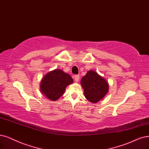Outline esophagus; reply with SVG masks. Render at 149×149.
<instances>
[{"instance_id": "obj_1", "label": "esophagus", "mask_w": 149, "mask_h": 149, "mask_svg": "<svg viewBox=\"0 0 149 149\" xmlns=\"http://www.w3.org/2000/svg\"><path fill=\"white\" fill-rule=\"evenodd\" d=\"M74 79H75V81L76 82H78L79 79H80V76L79 75H76L74 76Z\"/></svg>"}]
</instances>
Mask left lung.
<instances>
[{
  "instance_id": "obj_1",
  "label": "left lung",
  "mask_w": 149,
  "mask_h": 149,
  "mask_svg": "<svg viewBox=\"0 0 149 149\" xmlns=\"http://www.w3.org/2000/svg\"><path fill=\"white\" fill-rule=\"evenodd\" d=\"M80 84L84 90L85 97L92 103L101 101L109 91L108 81L93 70L87 72L81 78Z\"/></svg>"
}]
</instances>
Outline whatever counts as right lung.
<instances>
[{
  "instance_id": "obj_1",
  "label": "right lung",
  "mask_w": 149,
  "mask_h": 149,
  "mask_svg": "<svg viewBox=\"0 0 149 149\" xmlns=\"http://www.w3.org/2000/svg\"><path fill=\"white\" fill-rule=\"evenodd\" d=\"M74 82L71 76L59 69L49 71L40 81L42 94L52 101H56L65 91V88Z\"/></svg>"
}]
</instances>
